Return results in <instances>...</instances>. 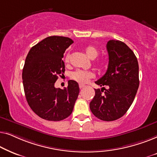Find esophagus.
I'll return each mask as SVG.
<instances>
[{
	"mask_svg": "<svg viewBox=\"0 0 157 157\" xmlns=\"http://www.w3.org/2000/svg\"><path fill=\"white\" fill-rule=\"evenodd\" d=\"M84 86H85V85L83 84V83H79V88H80L81 89H83V88H84Z\"/></svg>",
	"mask_w": 157,
	"mask_h": 157,
	"instance_id": "obj_1",
	"label": "esophagus"
}]
</instances>
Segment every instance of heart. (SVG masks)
Instances as JSON below:
<instances>
[{
	"instance_id": "obj_1",
	"label": "heart",
	"mask_w": 157,
	"mask_h": 157,
	"mask_svg": "<svg viewBox=\"0 0 157 157\" xmlns=\"http://www.w3.org/2000/svg\"><path fill=\"white\" fill-rule=\"evenodd\" d=\"M85 52L87 56L91 59H95L98 55V49L94 46H89L85 48ZM71 55L70 53H67L65 57V62L68 63L70 61ZM99 64H102V62H99ZM94 76V73L91 71H83V70H76L71 74V78L73 80L77 81L78 83H86L89 79L93 78Z\"/></svg>"
}]
</instances>
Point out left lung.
Returning <instances> with one entry per match:
<instances>
[{
	"label": "left lung",
	"mask_w": 157,
	"mask_h": 157,
	"mask_svg": "<svg viewBox=\"0 0 157 157\" xmlns=\"http://www.w3.org/2000/svg\"><path fill=\"white\" fill-rule=\"evenodd\" d=\"M106 49L108 68L95 82L102 88L95 89L90 109L98 119L111 121L123 117L134 101L139 85V64L134 52L124 42L109 40Z\"/></svg>",
	"instance_id": "1"
}]
</instances>
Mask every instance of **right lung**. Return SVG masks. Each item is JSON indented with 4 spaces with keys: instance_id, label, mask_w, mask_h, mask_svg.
<instances>
[{
    "instance_id": "1",
    "label": "right lung",
    "mask_w": 157,
    "mask_h": 157,
    "mask_svg": "<svg viewBox=\"0 0 157 157\" xmlns=\"http://www.w3.org/2000/svg\"><path fill=\"white\" fill-rule=\"evenodd\" d=\"M73 43L68 37L49 36L32 47L25 59L22 78L27 102L36 114L48 121L69 117L78 98L76 81L69 80L63 89L54 86L65 71L62 58Z\"/></svg>"
}]
</instances>
